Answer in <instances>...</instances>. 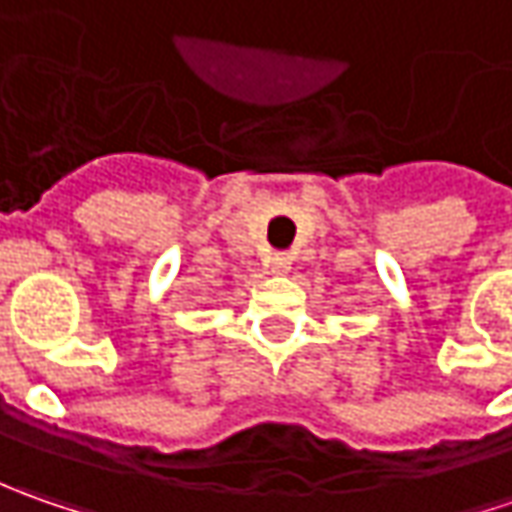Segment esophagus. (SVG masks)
<instances>
[{"label":"esophagus","instance_id":"1","mask_svg":"<svg viewBox=\"0 0 512 512\" xmlns=\"http://www.w3.org/2000/svg\"><path fill=\"white\" fill-rule=\"evenodd\" d=\"M287 270H290V256H287V253H276V256L270 259V273H279V276H282Z\"/></svg>","mask_w":512,"mask_h":512}]
</instances>
